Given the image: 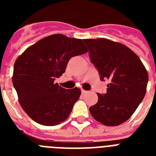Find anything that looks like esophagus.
Segmentation results:
<instances>
[{
    "mask_svg": "<svg viewBox=\"0 0 156 156\" xmlns=\"http://www.w3.org/2000/svg\"><path fill=\"white\" fill-rule=\"evenodd\" d=\"M87 93H88V91H87V90H83V89H82V95H87Z\"/></svg>",
    "mask_w": 156,
    "mask_h": 156,
    "instance_id": "1",
    "label": "esophagus"
}]
</instances>
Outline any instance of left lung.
Returning a JSON list of instances; mask_svg holds the SVG:
<instances>
[{"label": "left lung", "mask_w": 156, "mask_h": 156, "mask_svg": "<svg viewBox=\"0 0 156 156\" xmlns=\"http://www.w3.org/2000/svg\"><path fill=\"white\" fill-rule=\"evenodd\" d=\"M100 80H108L107 92L98 93V102L89 108L104 126L124 123L135 112L147 91L148 73L140 58L120 43L107 39L83 40Z\"/></svg>", "instance_id": "1"}]
</instances>
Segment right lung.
I'll return each instance as SVG.
<instances>
[{
	"mask_svg": "<svg viewBox=\"0 0 156 156\" xmlns=\"http://www.w3.org/2000/svg\"><path fill=\"white\" fill-rule=\"evenodd\" d=\"M83 41L61 34L49 35L30 46L16 60L13 85L20 105L35 122L56 126L71 113L81 90L65 89L54 81L66 72L73 56L87 52Z\"/></svg>",
	"mask_w": 156,
	"mask_h": 156,
	"instance_id": "obj_1",
	"label": "right lung"
}]
</instances>
